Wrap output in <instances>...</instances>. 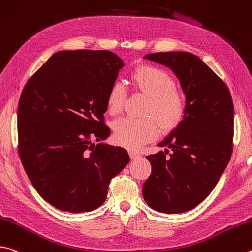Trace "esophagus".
Returning a JSON list of instances; mask_svg holds the SVG:
<instances>
[{
	"mask_svg": "<svg viewBox=\"0 0 252 252\" xmlns=\"http://www.w3.org/2000/svg\"><path fill=\"white\" fill-rule=\"evenodd\" d=\"M129 154H130V157H131V158H132V159H136V158H140V154H139V153H136V152H134V151H130Z\"/></svg>",
	"mask_w": 252,
	"mask_h": 252,
	"instance_id": "34e87169",
	"label": "esophagus"
}]
</instances>
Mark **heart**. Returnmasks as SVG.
Segmentation results:
<instances>
[{"label": "heart", "instance_id": "1", "mask_svg": "<svg viewBox=\"0 0 252 252\" xmlns=\"http://www.w3.org/2000/svg\"><path fill=\"white\" fill-rule=\"evenodd\" d=\"M134 90L149 97L143 119L122 118L113 123L114 139L127 149L136 150L146 142L158 138V125L164 130L174 129L185 112V99L175 88V81L161 68L143 65L131 75ZM127 93L125 85L116 81L106 98L108 112L114 116L122 111Z\"/></svg>", "mask_w": 252, "mask_h": 252}]
</instances>
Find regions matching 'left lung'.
<instances>
[{
  "label": "left lung",
  "mask_w": 252,
  "mask_h": 252,
  "mask_svg": "<svg viewBox=\"0 0 252 252\" xmlns=\"http://www.w3.org/2000/svg\"><path fill=\"white\" fill-rule=\"evenodd\" d=\"M145 59L171 68L185 94V112L158 146L172 148L145 157L152 166L142 189L151 208L180 214L210 194L232 153L234 103L229 89L199 57L187 52L148 54Z\"/></svg>",
  "instance_id": "obj_1"
}]
</instances>
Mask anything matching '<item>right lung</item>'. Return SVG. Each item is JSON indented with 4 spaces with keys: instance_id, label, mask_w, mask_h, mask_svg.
<instances>
[{
    "instance_id": "add662e5",
    "label": "right lung",
    "mask_w": 252,
    "mask_h": 252,
    "mask_svg": "<svg viewBox=\"0 0 252 252\" xmlns=\"http://www.w3.org/2000/svg\"><path fill=\"white\" fill-rule=\"evenodd\" d=\"M123 61L109 50H62L26 82L17 110L18 154L37 193L63 212L101 206L130 161L106 143V98Z\"/></svg>"
}]
</instances>
